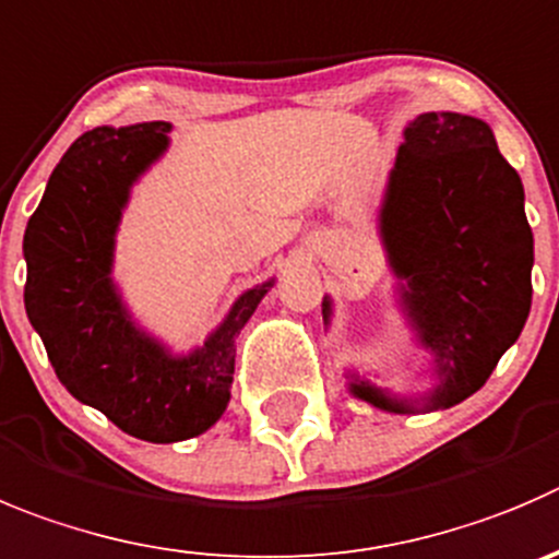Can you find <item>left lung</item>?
Masks as SVG:
<instances>
[{"label":"left lung","mask_w":559,"mask_h":559,"mask_svg":"<svg viewBox=\"0 0 559 559\" xmlns=\"http://www.w3.org/2000/svg\"><path fill=\"white\" fill-rule=\"evenodd\" d=\"M381 233L392 269L408 283L403 305L442 376L428 406H455L486 384L533 305L524 186L483 120L425 111L408 126ZM354 395L408 412L365 381L354 384Z\"/></svg>","instance_id":"1"}]
</instances>
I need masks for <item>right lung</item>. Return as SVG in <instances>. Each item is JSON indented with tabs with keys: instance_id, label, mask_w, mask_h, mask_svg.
<instances>
[{
	"instance_id": "right-lung-1",
	"label": "right lung",
	"mask_w": 559,
	"mask_h": 559,
	"mask_svg": "<svg viewBox=\"0 0 559 559\" xmlns=\"http://www.w3.org/2000/svg\"><path fill=\"white\" fill-rule=\"evenodd\" d=\"M169 123L93 129L51 173L26 222L24 305L57 379L126 433L167 444L209 430L230 401L236 340L265 296L247 290L205 348L173 359L131 326L109 280L117 222Z\"/></svg>"
}]
</instances>
